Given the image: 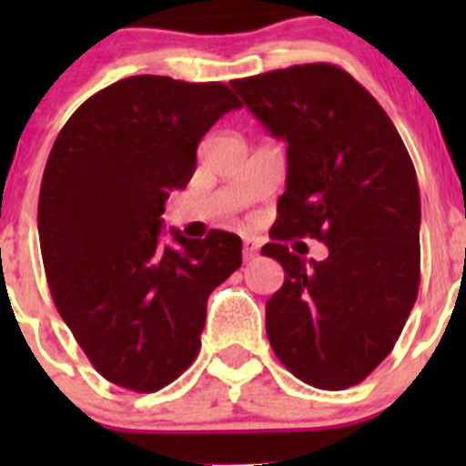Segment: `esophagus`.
Wrapping results in <instances>:
<instances>
[{"mask_svg":"<svg viewBox=\"0 0 466 466\" xmlns=\"http://www.w3.org/2000/svg\"><path fill=\"white\" fill-rule=\"evenodd\" d=\"M259 241H255V238H246L243 241V259L250 261L255 259V257H259Z\"/></svg>","mask_w":466,"mask_h":466,"instance_id":"esophagus-1","label":"esophagus"}]
</instances>
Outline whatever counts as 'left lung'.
<instances>
[{"label": "left lung", "instance_id": "1", "mask_svg": "<svg viewBox=\"0 0 466 466\" xmlns=\"http://www.w3.org/2000/svg\"><path fill=\"white\" fill-rule=\"evenodd\" d=\"M243 106L286 142V191L261 255L284 268L266 304L272 351L320 390L360 383L392 351L420 290V187L377 98L329 63L238 78ZM329 248L324 262L288 250Z\"/></svg>", "mask_w": 466, "mask_h": 466}]
</instances>
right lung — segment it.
I'll use <instances>...</instances> for the list:
<instances>
[{"label": "right lung", "instance_id": "add662e5", "mask_svg": "<svg viewBox=\"0 0 466 466\" xmlns=\"http://www.w3.org/2000/svg\"><path fill=\"white\" fill-rule=\"evenodd\" d=\"M241 107L223 83L130 76L89 96L56 137L37 203L46 281L101 377L155 392L194 363L207 298L241 266L211 229L162 246L164 203L196 171L207 130Z\"/></svg>", "mask_w": 466, "mask_h": 466}]
</instances>
